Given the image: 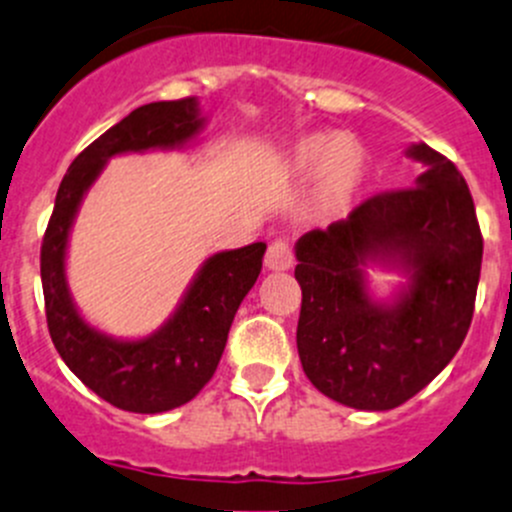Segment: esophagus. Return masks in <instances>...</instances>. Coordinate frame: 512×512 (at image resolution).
Returning <instances> with one entry per match:
<instances>
[{"label":"esophagus","mask_w":512,"mask_h":512,"mask_svg":"<svg viewBox=\"0 0 512 512\" xmlns=\"http://www.w3.org/2000/svg\"><path fill=\"white\" fill-rule=\"evenodd\" d=\"M266 269L269 271H289L291 264H294V251L286 241H274L266 251V259H264Z\"/></svg>","instance_id":"esophagus-1"}]
</instances>
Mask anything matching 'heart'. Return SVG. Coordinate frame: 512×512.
Returning <instances> with one entry per match:
<instances>
[{
  "label": "heart",
  "mask_w": 512,
  "mask_h": 512,
  "mask_svg": "<svg viewBox=\"0 0 512 512\" xmlns=\"http://www.w3.org/2000/svg\"><path fill=\"white\" fill-rule=\"evenodd\" d=\"M286 170L294 175H316L314 198L319 211L324 216H342L362 186L367 153L349 135H309L289 150Z\"/></svg>",
  "instance_id": "obj_1"
}]
</instances>
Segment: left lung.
I'll use <instances>...</instances> for the list:
<instances>
[{"mask_svg":"<svg viewBox=\"0 0 512 512\" xmlns=\"http://www.w3.org/2000/svg\"><path fill=\"white\" fill-rule=\"evenodd\" d=\"M407 155L425 165L415 188L367 198L296 241L301 367L354 410H394L427 387L462 347L475 309L483 236L470 188L430 145ZM372 263L408 276L392 300L368 291Z\"/></svg>","mask_w":512,"mask_h":512,"instance_id":"obj_1","label":"left lung"}]
</instances>
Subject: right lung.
Returning <instances> with one entry per match:
<instances>
[{"label": "right lung", "mask_w": 512, "mask_h": 512, "mask_svg": "<svg viewBox=\"0 0 512 512\" xmlns=\"http://www.w3.org/2000/svg\"><path fill=\"white\" fill-rule=\"evenodd\" d=\"M203 125L206 118H201L196 97L150 102L133 110L72 160L47 223L40 269L52 344L85 387L120 410L168 412L206 387L226 349L233 316L259 279L266 243L213 253L158 332L143 339H115L87 324L72 301L65 274L67 238L82 198L107 160L123 153L183 148Z\"/></svg>", "instance_id": "right-lung-1"}]
</instances>
